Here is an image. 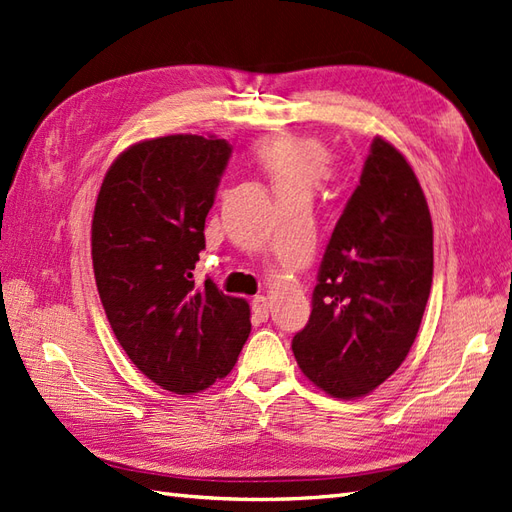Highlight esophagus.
Instances as JSON below:
<instances>
[{
	"instance_id": "esophagus-1",
	"label": "esophagus",
	"mask_w": 512,
	"mask_h": 512,
	"mask_svg": "<svg viewBox=\"0 0 512 512\" xmlns=\"http://www.w3.org/2000/svg\"><path fill=\"white\" fill-rule=\"evenodd\" d=\"M251 305H253V318H255L257 322H264V320H268L270 303H268V298H266V296H255Z\"/></svg>"
}]
</instances>
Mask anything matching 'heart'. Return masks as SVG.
I'll return each mask as SVG.
<instances>
[{
  "label": "heart",
  "mask_w": 512,
  "mask_h": 512,
  "mask_svg": "<svg viewBox=\"0 0 512 512\" xmlns=\"http://www.w3.org/2000/svg\"><path fill=\"white\" fill-rule=\"evenodd\" d=\"M253 162L264 170L279 199L283 196H311L331 175V151L326 144L298 131H277L251 144Z\"/></svg>",
  "instance_id": "1"
}]
</instances>
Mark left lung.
<instances>
[{
  "instance_id": "left-lung-1",
  "label": "left lung",
  "mask_w": 512,
  "mask_h": 512,
  "mask_svg": "<svg viewBox=\"0 0 512 512\" xmlns=\"http://www.w3.org/2000/svg\"><path fill=\"white\" fill-rule=\"evenodd\" d=\"M432 285V220L406 157L372 142L313 290L309 324L292 350L309 381L333 398H361L409 355Z\"/></svg>"
}]
</instances>
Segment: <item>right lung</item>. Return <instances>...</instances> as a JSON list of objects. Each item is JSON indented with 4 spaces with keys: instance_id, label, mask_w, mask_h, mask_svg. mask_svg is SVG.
Wrapping results in <instances>:
<instances>
[{
    "instance_id": "1",
    "label": "right lung",
    "mask_w": 512,
    "mask_h": 512,
    "mask_svg": "<svg viewBox=\"0 0 512 512\" xmlns=\"http://www.w3.org/2000/svg\"><path fill=\"white\" fill-rule=\"evenodd\" d=\"M231 144L173 134L127 147L97 194L90 246L101 305L136 368L190 396L225 378L251 333L244 298L194 283Z\"/></svg>"
}]
</instances>
